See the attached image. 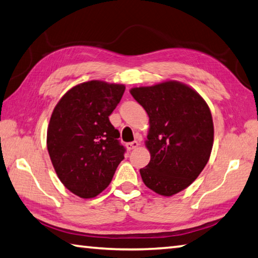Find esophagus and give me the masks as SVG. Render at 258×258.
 Wrapping results in <instances>:
<instances>
[{
  "mask_svg": "<svg viewBox=\"0 0 258 258\" xmlns=\"http://www.w3.org/2000/svg\"><path fill=\"white\" fill-rule=\"evenodd\" d=\"M138 147H139L138 141H133V142L126 143V149H127L128 151H131V150H133V149H137Z\"/></svg>",
  "mask_w": 258,
  "mask_h": 258,
  "instance_id": "obj_1",
  "label": "esophagus"
}]
</instances>
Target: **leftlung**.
I'll return each mask as SVG.
<instances>
[{
  "instance_id": "8db88e82",
  "label": "left lung",
  "mask_w": 258,
  "mask_h": 258,
  "mask_svg": "<svg viewBox=\"0 0 258 258\" xmlns=\"http://www.w3.org/2000/svg\"><path fill=\"white\" fill-rule=\"evenodd\" d=\"M147 111L145 145L151 159L140 169L145 186L163 196L185 189L207 165L213 145V120L207 102L184 83L167 81L131 89Z\"/></svg>"
}]
</instances>
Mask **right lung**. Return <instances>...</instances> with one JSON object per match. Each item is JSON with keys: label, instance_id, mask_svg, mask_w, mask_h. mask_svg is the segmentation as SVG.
Returning a JSON list of instances; mask_svg holds the SVG:
<instances>
[{"label": "right lung", "instance_id": "obj_1", "mask_svg": "<svg viewBox=\"0 0 258 258\" xmlns=\"http://www.w3.org/2000/svg\"><path fill=\"white\" fill-rule=\"evenodd\" d=\"M123 84L88 81L60 98L47 128V149L59 180L73 194L91 199L110 184L125 148L109 116Z\"/></svg>", "mask_w": 258, "mask_h": 258}]
</instances>
